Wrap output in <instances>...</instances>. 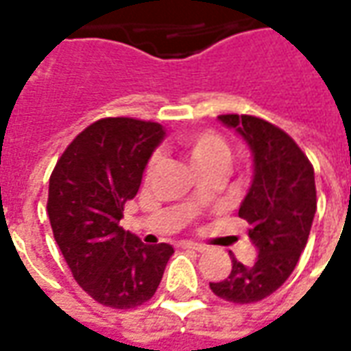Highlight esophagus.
Segmentation results:
<instances>
[{"mask_svg":"<svg viewBox=\"0 0 351 351\" xmlns=\"http://www.w3.org/2000/svg\"><path fill=\"white\" fill-rule=\"evenodd\" d=\"M180 246H182V248H188V250H195V252L208 250V246H205V244L193 243V241H184V243H180Z\"/></svg>","mask_w":351,"mask_h":351,"instance_id":"1","label":"esophagus"}]
</instances>
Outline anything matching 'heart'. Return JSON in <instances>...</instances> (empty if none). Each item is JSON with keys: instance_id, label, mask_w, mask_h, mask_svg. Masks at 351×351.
<instances>
[{"instance_id": "heart-1", "label": "heart", "mask_w": 351, "mask_h": 351, "mask_svg": "<svg viewBox=\"0 0 351 351\" xmlns=\"http://www.w3.org/2000/svg\"><path fill=\"white\" fill-rule=\"evenodd\" d=\"M178 143L184 148V152L188 154L191 165L197 171L199 169L213 167V165L228 167L229 156H231L228 143L213 131H201V133H193V135H184ZM156 163H158V158L154 156L152 160L148 161V167H146L148 175L156 169Z\"/></svg>"}]
</instances>
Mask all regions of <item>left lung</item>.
Listing matches in <instances>:
<instances>
[{"label":"left lung","instance_id":"obj_1","mask_svg":"<svg viewBox=\"0 0 351 351\" xmlns=\"http://www.w3.org/2000/svg\"><path fill=\"white\" fill-rule=\"evenodd\" d=\"M248 145L254 175L239 216L258 250L252 265L231 258L233 269L210 289L226 301L258 302L274 293L293 272L316 214V182L308 158L287 133L248 114L218 116Z\"/></svg>","mask_w":351,"mask_h":351}]
</instances>
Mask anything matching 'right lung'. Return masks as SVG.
<instances>
[{
    "mask_svg": "<svg viewBox=\"0 0 351 351\" xmlns=\"http://www.w3.org/2000/svg\"><path fill=\"white\" fill-rule=\"evenodd\" d=\"M163 125L103 118L65 148L49 182L50 226L79 286L110 308H135L160 286L171 244L148 246L120 228Z\"/></svg>",
    "mask_w": 351,
    "mask_h": 351,
    "instance_id": "add662e5",
    "label": "right lung"
}]
</instances>
